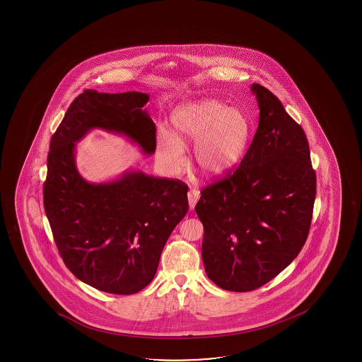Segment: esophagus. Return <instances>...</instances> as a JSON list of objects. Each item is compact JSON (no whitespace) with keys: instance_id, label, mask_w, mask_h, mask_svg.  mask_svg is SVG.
Instances as JSON below:
<instances>
[{"instance_id":"esophagus-1","label":"esophagus","mask_w":362,"mask_h":362,"mask_svg":"<svg viewBox=\"0 0 362 362\" xmlns=\"http://www.w3.org/2000/svg\"><path fill=\"white\" fill-rule=\"evenodd\" d=\"M188 204H189V210H194L197 202H198V193L196 191H189L187 193Z\"/></svg>"}]
</instances>
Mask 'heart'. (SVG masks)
<instances>
[{"instance_id": "heart-1", "label": "heart", "mask_w": 362, "mask_h": 362, "mask_svg": "<svg viewBox=\"0 0 362 362\" xmlns=\"http://www.w3.org/2000/svg\"><path fill=\"white\" fill-rule=\"evenodd\" d=\"M174 133L158 132L159 158L171 171L179 173L186 164L185 147L194 144L198 170L205 176H220L230 170L245 153L250 125L240 111L216 99L191 101L171 113Z\"/></svg>"}]
</instances>
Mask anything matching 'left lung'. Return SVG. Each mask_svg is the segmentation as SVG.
Masks as SVG:
<instances>
[{"mask_svg": "<svg viewBox=\"0 0 362 362\" xmlns=\"http://www.w3.org/2000/svg\"><path fill=\"white\" fill-rule=\"evenodd\" d=\"M259 108L254 140L228 177L202 191L205 272L217 286L252 291L297 257L307 240L316 194L307 137L280 100L251 84Z\"/></svg>", "mask_w": 362, "mask_h": 362, "instance_id": "left-lung-1", "label": "left lung"}]
</instances>
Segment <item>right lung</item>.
<instances>
[{
  "instance_id": "add662e5",
  "label": "right lung",
  "mask_w": 362,
  "mask_h": 362,
  "mask_svg": "<svg viewBox=\"0 0 362 362\" xmlns=\"http://www.w3.org/2000/svg\"><path fill=\"white\" fill-rule=\"evenodd\" d=\"M148 100L145 93L84 90L52 136L47 159L43 204L59 254L76 278L115 295H133L153 280L166 240L187 214V185L134 169L89 182L77 169L76 144L103 130L152 156Z\"/></svg>"
}]
</instances>
